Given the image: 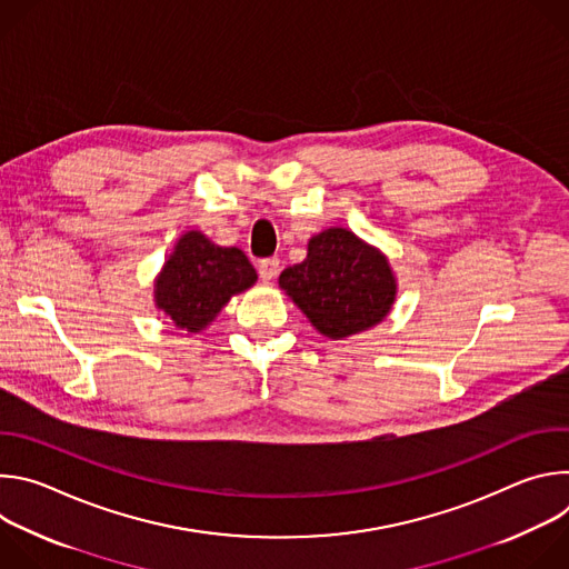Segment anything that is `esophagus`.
Instances as JSON below:
<instances>
[{"instance_id":"obj_1","label":"esophagus","mask_w":569,"mask_h":569,"mask_svg":"<svg viewBox=\"0 0 569 569\" xmlns=\"http://www.w3.org/2000/svg\"><path fill=\"white\" fill-rule=\"evenodd\" d=\"M259 274L263 281H272L279 274V259H263L259 263Z\"/></svg>"}]
</instances>
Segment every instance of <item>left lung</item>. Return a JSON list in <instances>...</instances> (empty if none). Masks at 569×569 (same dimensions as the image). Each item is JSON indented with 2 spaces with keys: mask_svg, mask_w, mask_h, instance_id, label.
<instances>
[{
  "mask_svg": "<svg viewBox=\"0 0 569 569\" xmlns=\"http://www.w3.org/2000/svg\"><path fill=\"white\" fill-rule=\"evenodd\" d=\"M279 286L312 327L331 340L376 327L396 299L387 257L345 227L312 236L306 259L286 268Z\"/></svg>",
  "mask_w": 569,
  "mask_h": 569,
  "instance_id": "1",
  "label": "left lung"
}]
</instances>
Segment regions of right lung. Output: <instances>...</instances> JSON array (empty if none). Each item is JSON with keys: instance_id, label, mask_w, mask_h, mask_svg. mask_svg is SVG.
<instances>
[{"instance_id": "right-lung-1", "label": "right lung", "mask_w": 569, "mask_h": 569, "mask_svg": "<svg viewBox=\"0 0 569 569\" xmlns=\"http://www.w3.org/2000/svg\"><path fill=\"white\" fill-rule=\"evenodd\" d=\"M254 283L257 270L246 252L220 248L202 231H187L154 279V306L178 329L200 333L233 295Z\"/></svg>"}]
</instances>
